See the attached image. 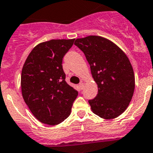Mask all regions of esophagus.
Returning <instances> with one entry per match:
<instances>
[{
    "instance_id": "obj_1",
    "label": "esophagus",
    "mask_w": 153,
    "mask_h": 153,
    "mask_svg": "<svg viewBox=\"0 0 153 153\" xmlns=\"http://www.w3.org/2000/svg\"><path fill=\"white\" fill-rule=\"evenodd\" d=\"M79 88H81V89H82V88H83V87H84L83 82H80V83L79 84Z\"/></svg>"
}]
</instances>
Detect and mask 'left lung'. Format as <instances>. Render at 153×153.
I'll return each mask as SVG.
<instances>
[{"label": "left lung", "instance_id": "8db88e82", "mask_svg": "<svg viewBox=\"0 0 153 153\" xmlns=\"http://www.w3.org/2000/svg\"><path fill=\"white\" fill-rule=\"evenodd\" d=\"M74 45L84 53L98 88L88 100L94 114L106 119L121 115L134 91V74L126 54L113 42L99 36L76 39Z\"/></svg>", "mask_w": 153, "mask_h": 153}]
</instances>
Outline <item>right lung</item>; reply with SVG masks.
<instances>
[{
	"mask_svg": "<svg viewBox=\"0 0 153 153\" xmlns=\"http://www.w3.org/2000/svg\"><path fill=\"white\" fill-rule=\"evenodd\" d=\"M75 39L51 40L37 45L22 71L21 87L25 104L44 124L54 126L71 114L78 91L67 83L62 60Z\"/></svg>",
	"mask_w": 153,
	"mask_h": 153,
	"instance_id": "right-lung-1",
	"label": "right lung"
}]
</instances>
